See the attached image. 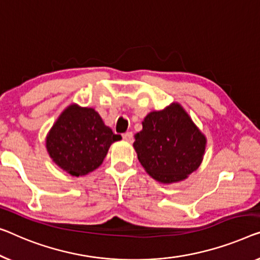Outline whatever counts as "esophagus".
Returning <instances> with one entry per match:
<instances>
[{
    "instance_id": "1",
    "label": "esophagus",
    "mask_w": 260,
    "mask_h": 260,
    "mask_svg": "<svg viewBox=\"0 0 260 260\" xmlns=\"http://www.w3.org/2000/svg\"><path fill=\"white\" fill-rule=\"evenodd\" d=\"M122 138H123V140L132 142L133 141V133H132V132H127V133L122 134Z\"/></svg>"
}]
</instances>
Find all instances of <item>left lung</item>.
I'll use <instances>...</instances> for the list:
<instances>
[{
  "instance_id": "8db88e82",
  "label": "left lung",
  "mask_w": 260,
  "mask_h": 260,
  "mask_svg": "<svg viewBox=\"0 0 260 260\" xmlns=\"http://www.w3.org/2000/svg\"><path fill=\"white\" fill-rule=\"evenodd\" d=\"M134 139L133 146L142 167L161 183L187 179L200 167L207 142L179 104L150 112Z\"/></svg>"
}]
</instances>
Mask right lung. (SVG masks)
I'll use <instances>...</instances> for the list:
<instances>
[{"label":"right lung","mask_w":260,"mask_h":260,"mask_svg":"<svg viewBox=\"0 0 260 260\" xmlns=\"http://www.w3.org/2000/svg\"><path fill=\"white\" fill-rule=\"evenodd\" d=\"M120 139L93 108L71 105L49 132L46 149L57 166L78 177L98 168Z\"/></svg>","instance_id":"obj_1"}]
</instances>
